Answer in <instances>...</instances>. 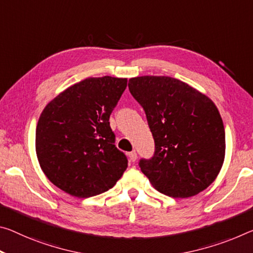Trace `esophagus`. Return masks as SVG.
Listing matches in <instances>:
<instances>
[{"label":"esophagus","mask_w":253,"mask_h":253,"mask_svg":"<svg viewBox=\"0 0 253 253\" xmlns=\"http://www.w3.org/2000/svg\"><path fill=\"white\" fill-rule=\"evenodd\" d=\"M128 158H129L130 162H135L136 159H137V154H136L135 151H133L130 152V153H128Z\"/></svg>","instance_id":"obj_1"}]
</instances>
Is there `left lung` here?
<instances>
[{"label":"left lung","mask_w":253,"mask_h":253,"mask_svg":"<svg viewBox=\"0 0 253 253\" xmlns=\"http://www.w3.org/2000/svg\"><path fill=\"white\" fill-rule=\"evenodd\" d=\"M128 87L145 111L155 142L153 158L139 161L152 186L173 198L205 190L225 158V130L215 103L170 76L131 78Z\"/></svg>","instance_id":"1"}]
</instances>
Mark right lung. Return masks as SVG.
<instances>
[{
	"label": "right lung",
	"mask_w": 253,
	"mask_h": 253,
	"mask_svg": "<svg viewBox=\"0 0 253 253\" xmlns=\"http://www.w3.org/2000/svg\"><path fill=\"white\" fill-rule=\"evenodd\" d=\"M127 79L87 78L47 103L36 128L40 168L56 187L79 198L109 190L127 169L109 117Z\"/></svg>",
	"instance_id": "1"
}]
</instances>
